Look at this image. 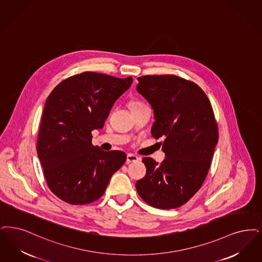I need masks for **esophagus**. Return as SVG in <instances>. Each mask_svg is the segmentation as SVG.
Listing matches in <instances>:
<instances>
[{"mask_svg":"<svg viewBox=\"0 0 262 262\" xmlns=\"http://www.w3.org/2000/svg\"><path fill=\"white\" fill-rule=\"evenodd\" d=\"M139 160V158L136 156V155H133V154H128L126 156V164H129V163H135L137 162Z\"/></svg>","mask_w":262,"mask_h":262,"instance_id":"1","label":"esophagus"}]
</instances>
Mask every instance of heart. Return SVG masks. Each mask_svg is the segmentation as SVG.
<instances>
[{"mask_svg":"<svg viewBox=\"0 0 262 262\" xmlns=\"http://www.w3.org/2000/svg\"><path fill=\"white\" fill-rule=\"evenodd\" d=\"M140 104H142V103H140V102H137V101H133V102H130L129 107H130V108H133V107H136V106H138V105Z\"/></svg>","mask_w":262,"mask_h":262,"instance_id":"heart-1","label":"heart"}]
</instances>
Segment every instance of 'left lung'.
I'll use <instances>...</instances> for the list:
<instances>
[{"label":"left lung","instance_id":"8db88e82","mask_svg":"<svg viewBox=\"0 0 262 262\" xmlns=\"http://www.w3.org/2000/svg\"><path fill=\"white\" fill-rule=\"evenodd\" d=\"M136 90L154 110L151 134L165 138L166 159H142L145 177L136 181L138 195L157 209H176L201 188L209 171L219 128L208 96L198 84L176 75L137 78Z\"/></svg>","mask_w":262,"mask_h":262}]
</instances>
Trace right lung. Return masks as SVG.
Here are the masks:
<instances>
[{"instance_id":"1","label":"right lung","mask_w":262,"mask_h":262,"mask_svg":"<svg viewBox=\"0 0 262 262\" xmlns=\"http://www.w3.org/2000/svg\"><path fill=\"white\" fill-rule=\"evenodd\" d=\"M133 78L83 72L65 79L47 98L37 153L47 184L70 205H85L104 194L111 177L126 162L122 151L105 152L92 143L116 100Z\"/></svg>"}]
</instances>
